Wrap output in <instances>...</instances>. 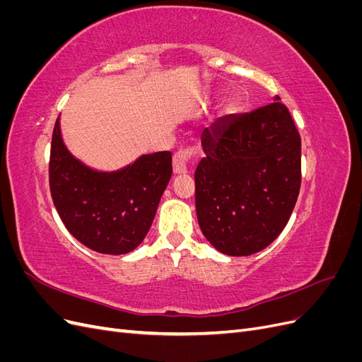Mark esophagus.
Returning a JSON list of instances; mask_svg holds the SVG:
<instances>
[{
    "instance_id": "obj_1",
    "label": "esophagus",
    "mask_w": 362,
    "mask_h": 362,
    "mask_svg": "<svg viewBox=\"0 0 362 362\" xmlns=\"http://www.w3.org/2000/svg\"><path fill=\"white\" fill-rule=\"evenodd\" d=\"M198 154V149L194 146H187V148H182L180 151L175 152L172 164H173V172L177 175L185 173L187 172V166H189V161Z\"/></svg>"
}]
</instances>
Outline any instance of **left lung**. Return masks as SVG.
Instances as JSON below:
<instances>
[{
    "label": "left lung",
    "mask_w": 362,
    "mask_h": 362,
    "mask_svg": "<svg viewBox=\"0 0 362 362\" xmlns=\"http://www.w3.org/2000/svg\"><path fill=\"white\" fill-rule=\"evenodd\" d=\"M205 128L194 172L202 234L218 252L247 257L286 228L302 181L300 136L281 101Z\"/></svg>",
    "instance_id": "8db88e82"
}]
</instances>
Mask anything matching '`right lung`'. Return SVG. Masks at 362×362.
<instances>
[{
	"mask_svg": "<svg viewBox=\"0 0 362 362\" xmlns=\"http://www.w3.org/2000/svg\"><path fill=\"white\" fill-rule=\"evenodd\" d=\"M172 175L169 151L144 156L115 173L86 168L64 148L59 119L52 129L49 190L68 231L101 254L134 250L148 234Z\"/></svg>",
	"mask_w": 362,
	"mask_h": 362,
	"instance_id": "add662e5",
	"label": "right lung"
}]
</instances>
